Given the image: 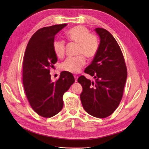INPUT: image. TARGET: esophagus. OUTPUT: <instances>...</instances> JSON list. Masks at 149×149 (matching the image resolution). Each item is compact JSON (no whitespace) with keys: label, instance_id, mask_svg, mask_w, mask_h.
Segmentation results:
<instances>
[{"label":"esophagus","instance_id":"1","mask_svg":"<svg viewBox=\"0 0 149 149\" xmlns=\"http://www.w3.org/2000/svg\"><path fill=\"white\" fill-rule=\"evenodd\" d=\"M74 78H75V82L77 81V79H78V77H77V76H76V75H75V76H74Z\"/></svg>","mask_w":149,"mask_h":149}]
</instances>
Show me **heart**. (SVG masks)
Returning <instances> with one entry per match:
<instances>
[{
	"label": "heart",
	"instance_id": "1",
	"mask_svg": "<svg viewBox=\"0 0 149 149\" xmlns=\"http://www.w3.org/2000/svg\"><path fill=\"white\" fill-rule=\"evenodd\" d=\"M68 40L78 43L75 57H68L60 65L61 70L70 73H78L85 64L86 59L83 55L88 59L94 58L100 47V42L96 36L90 34V31L84 26L72 27L65 33ZM53 49L58 58H62L65 53V43L63 40L56 39L53 42Z\"/></svg>",
	"mask_w": 149,
	"mask_h": 149
}]
</instances>
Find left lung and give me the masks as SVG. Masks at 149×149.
I'll use <instances>...</instances> for the list:
<instances>
[{
    "label": "left lung",
    "mask_w": 149,
    "mask_h": 149,
    "mask_svg": "<svg viewBox=\"0 0 149 149\" xmlns=\"http://www.w3.org/2000/svg\"><path fill=\"white\" fill-rule=\"evenodd\" d=\"M100 47L85 72L94 77L91 81L81 75L78 82L83 88L80 100L85 111L97 118L111 115L122 100L127 78L123 55L113 36L103 28H96Z\"/></svg>",
    "instance_id": "obj_1"
}]
</instances>
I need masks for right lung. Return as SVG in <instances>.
Wrapping results in <instances>:
<instances>
[{"instance_id":"1","label":"right lung","mask_w":149,"mask_h":149,"mask_svg":"<svg viewBox=\"0 0 149 149\" xmlns=\"http://www.w3.org/2000/svg\"><path fill=\"white\" fill-rule=\"evenodd\" d=\"M67 24L45 27L30 38L23 58V82L27 100L40 116L52 117L63 107V96L75 79L70 72L63 71L56 82L51 80V68L57 62L53 42L57 33Z\"/></svg>"}]
</instances>
